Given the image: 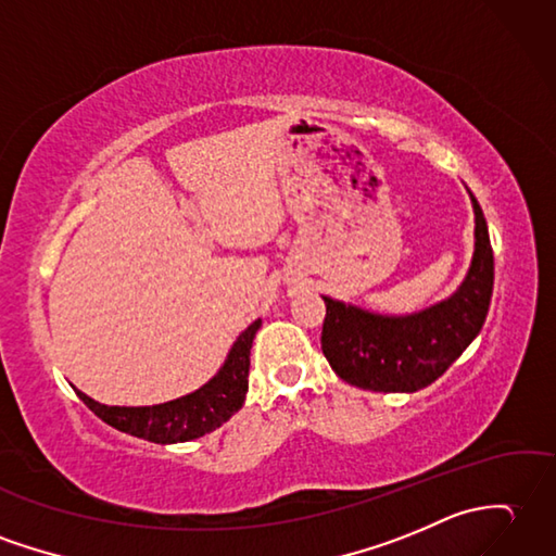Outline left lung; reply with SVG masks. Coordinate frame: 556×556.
I'll return each instance as SVG.
<instances>
[{
	"instance_id": "left-lung-1",
	"label": "left lung",
	"mask_w": 556,
	"mask_h": 556,
	"mask_svg": "<svg viewBox=\"0 0 556 556\" xmlns=\"http://www.w3.org/2000/svg\"><path fill=\"white\" fill-rule=\"evenodd\" d=\"M473 205V255L457 291L419 313L381 315L321 295L327 305L321 351L343 381L365 391L415 393L443 377L479 337L493 299L495 263L479 201Z\"/></svg>"
}]
</instances>
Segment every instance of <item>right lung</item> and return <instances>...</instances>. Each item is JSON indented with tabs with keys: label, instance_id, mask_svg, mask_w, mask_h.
I'll use <instances>...</instances> for the list:
<instances>
[{
	"label": "right lung",
	"instance_id": "add662e5",
	"mask_svg": "<svg viewBox=\"0 0 556 556\" xmlns=\"http://www.w3.org/2000/svg\"><path fill=\"white\" fill-rule=\"evenodd\" d=\"M261 325L263 319H255L249 329H243L235 345L229 348L227 359L217 369L215 377L205 381L201 389L182 397L167 400V403L161 405L121 407L101 405L77 389L75 393L80 395L83 403L99 419L123 433L144 438V441L161 445L193 441V438H201L219 429L235 412L241 409L249 391L251 345Z\"/></svg>",
	"mask_w": 556,
	"mask_h": 556
}]
</instances>
